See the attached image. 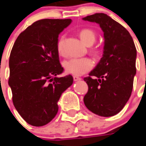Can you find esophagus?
<instances>
[{"instance_id":"obj_1","label":"esophagus","mask_w":146,"mask_h":146,"mask_svg":"<svg viewBox=\"0 0 146 146\" xmlns=\"http://www.w3.org/2000/svg\"><path fill=\"white\" fill-rule=\"evenodd\" d=\"M82 80V78L80 77V76H73V80L74 81H78V80Z\"/></svg>"}]
</instances>
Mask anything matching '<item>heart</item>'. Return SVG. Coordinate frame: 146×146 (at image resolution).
Segmentation results:
<instances>
[{
	"label": "heart",
	"mask_w": 146,
	"mask_h": 146,
	"mask_svg": "<svg viewBox=\"0 0 146 146\" xmlns=\"http://www.w3.org/2000/svg\"><path fill=\"white\" fill-rule=\"evenodd\" d=\"M80 38L87 44L92 45L96 40V32L91 29H82L79 33ZM57 50L58 54L61 57H65L66 55L65 48H64V37L61 36L57 42ZM92 52L96 54L98 52L97 48L92 50ZM94 66L92 60L89 57H75L71 58L64 63V66L67 73L76 76H80L87 73Z\"/></svg>",
	"instance_id": "1"
}]
</instances>
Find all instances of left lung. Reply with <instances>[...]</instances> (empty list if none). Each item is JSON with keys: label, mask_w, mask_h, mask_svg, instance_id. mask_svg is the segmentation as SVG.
Segmentation results:
<instances>
[{"label": "left lung", "mask_w": 146, "mask_h": 146, "mask_svg": "<svg viewBox=\"0 0 146 146\" xmlns=\"http://www.w3.org/2000/svg\"><path fill=\"white\" fill-rule=\"evenodd\" d=\"M83 19L99 24L104 37L103 57L84 78L89 87L84 104L101 117L116 115L131 96L136 72V46L129 32L107 14L95 13Z\"/></svg>", "instance_id": "1"}]
</instances>
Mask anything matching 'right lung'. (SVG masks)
I'll list each match as a JSON object with an SVG mask.
<instances>
[{
  "instance_id": "right-lung-1",
  "label": "right lung",
  "mask_w": 146,
  "mask_h": 146,
  "mask_svg": "<svg viewBox=\"0 0 146 146\" xmlns=\"http://www.w3.org/2000/svg\"><path fill=\"white\" fill-rule=\"evenodd\" d=\"M70 19H43L17 37L9 60V86L15 108L29 124L42 127L54 118L61 94L73 84L64 72L57 50L58 35Z\"/></svg>"
}]
</instances>
